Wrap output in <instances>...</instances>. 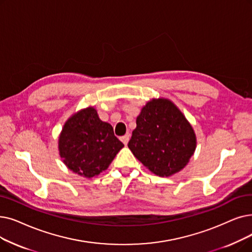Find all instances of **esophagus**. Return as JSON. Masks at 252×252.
<instances>
[{
  "mask_svg": "<svg viewBox=\"0 0 252 252\" xmlns=\"http://www.w3.org/2000/svg\"><path fill=\"white\" fill-rule=\"evenodd\" d=\"M120 140H122V142H123V143H124L125 145H126V144H127V142H128V140H129V134H126L125 136L120 137Z\"/></svg>",
  "mask_w": 252,
  "mask_h": 252,
  "instance_id": "34e87169",
  "label": "esophagus"
}]
</instances>
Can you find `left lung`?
<instances>
[{
	"label": "left lung",
	"mask_w": 252,
	"mask_h": 252,
	"mask_svg": "<svg viewBox=\"0 0 252 252\" xmlns=\"http://www.w3.org/2000/svg\"><path fill=\"white\" fill-rule=\"evenodd\" d=\"M128 148L158 176L182 170L195 149V135L179 109L166 99L152 100L137 117Z\"/></svg>",
	"instance_id": "1"
}]
</instances>
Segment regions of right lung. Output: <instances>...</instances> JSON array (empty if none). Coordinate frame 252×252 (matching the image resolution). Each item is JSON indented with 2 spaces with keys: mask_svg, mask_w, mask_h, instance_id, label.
I'll return each instance as SVG.
<instances>
[{
  "mask_svg": "<svg viewBox=\"0 0 252 252\" xmlns=\"http://www.w3.org/2000/svg\"><path fill=\"white\" fill-rule=\"evenodd\" d=\"M123 147L112 126L102 122L93 107L69 118L59 139L65 166L87 178L105 171Z\"/></svg>",
  "mask_w": 252,
  "mask_h": 252,
  "instance_id": "obj_1",
  "label": "right lung"
}]
</instances>
